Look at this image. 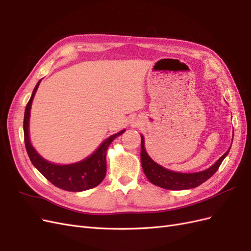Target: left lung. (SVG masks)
<instances>
[{"label":"left lung","instance_id":"1","mask_svg":"<svg viewBox=\"0 0 251 251\" xmlns=\"http://www.w3.org/2000/svg\"><path fill=\"white\" fill-rule=\"evenodd\" d=\"M229 150L227 151L214 165L210 166L209 169L199 173L182 174L169 171L162 168L161 165L156 163L153 159L148 155L146 149H144V138L143 136H141V165L147 178L153 184L165 189H171V191L189 189L199 186L203 182L208 180L212 175L218 171L219 166L221 165L224 158L228 155Z\"/></svg>","mask_w":251,"mask_h":251}]
</instances>
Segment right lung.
I'll list each match as a JSON object with an SVG mask.
<instances>
[{
  "mask_svg": "<svg viewBox=\"0 0 251 251\" xmlns=\"http://www.w3.org/2000/svg\"><path fill=\"white\" fill-rule=\"evenodd\" d=\"M41 80L36 83L32 95L26 105L24 116V140L28 156L32 164L40 171L43 176L49 180L53 185L68 192H82L97 186L103 180L107 173V150L111 142L125 132L120 131L117 134L110 136L105 139L94 154L83 160L67 165H58L51 163L42 158L31 146L29 139V117L31 103Z\"/></svg>",
  "mask_w": 251,
  "mask_h": 251,
  "instance_id": "right-lung-1",
  "label": "right lung"
}]
</instances>
